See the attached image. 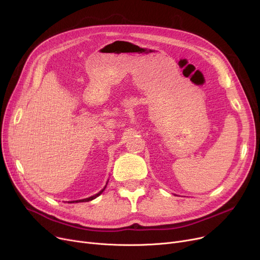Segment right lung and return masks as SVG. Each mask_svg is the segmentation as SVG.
I'll list each match as a JSON object with an SVG mask.
<instances>
[{
	"mask_svg": "<svg viewBox=\"0 0 260 260\" xmlns=\"http://www.w3.org/2000/svg\"><path fill=\"white\" fill-rule=\"evenodd\" d=\"M106 184H107V183H106ZM105 187H106V185L104 186L103 189L100 190V192H99L98 194H95V195H93V196H91V197H88V198H85V199H81V200H76V201H71V203H74V202H87V201H90V200H92V199H94V198H97L99 195H101V194L103 193V190L105 189Z\"/></svg>",
	"mask_w": 260,
	"mask_h": 260,
	"instance_id": "add662e5",
	"label": "right lung"
}]
</instances>
